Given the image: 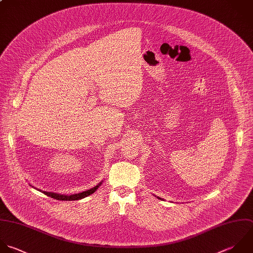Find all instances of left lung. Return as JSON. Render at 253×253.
<instances>
[{
	"label": "left lung",
	"mask_w": 253,
	"mask_h": 253,
	"mask_svg": "<svg viewBox=\"0 0 253 253\" xmlns=\"http://www.w3.org/2000/svg\"><path fill=\"white\" fill-rule=\"evenodd\" d=\"M158 198H159V199H162V198H160V197H158Z\"/></svg>",
	"instance_id": "1"
}]
</instances>
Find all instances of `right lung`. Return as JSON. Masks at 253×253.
<instances>
[{
	"instance_id": "right-lung-1",
	"label": "right lung",
	"mask_w": 253,
	"mask_h": 253,
	"mask_svg": "<svg viewBox=\"0 0 253 253\" xmlns=\"http://www.w3.org/2000/svg\"><path fill=\"white\" fill-rule=\"evenodd\" d=\"M101 182L99 184H97L96 186H94L93 188H90L86 191H84V192H81V193H77V194H72V195H64V194H58V193H54V192H47V191H42L45 195L53 198V199H56V200H62V201H73V200H80V199H83L90 194H92L93 192L96 191V189L100 186ZM33 187V186H32ZM39 190V189H37ZM41 191V190H39Z\"/></svg>"
}]
</instances>
